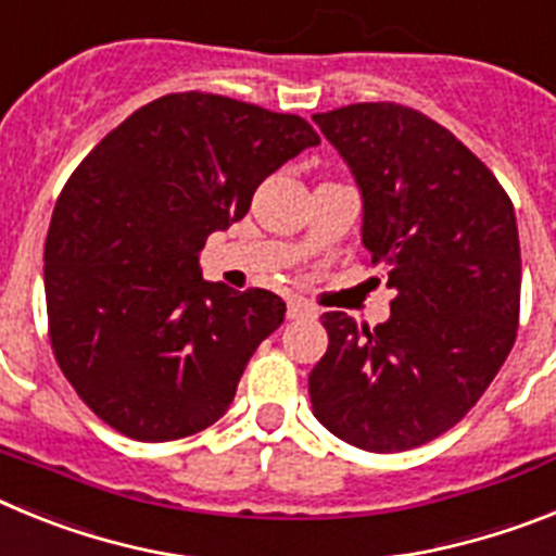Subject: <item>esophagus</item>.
I'll use <instances>...</instances> for the list:
<instances>
[{"label":"esophagus","instance_id":"obj_1","mask_svg":"<svg viewBox=\"0 0 556 556\" xmlns=\"http://www.w3.org/2000/svg\"><path fill=\"white\" fill-rule=\"evenodd\" d=\"M287 314H289V320H308V317H317V308L312 306V303H306V301H298V298H294V301H289V308H287Z\"/></svg>","mask_w":556,"mask_h":556}]
</instances>
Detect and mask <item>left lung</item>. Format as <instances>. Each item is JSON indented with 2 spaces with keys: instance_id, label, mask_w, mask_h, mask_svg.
I'll use <instances>...</instances> for the list:
<instances>
[{
  "instance_id": "left-lung-1",
  "label": "left lung",
  "mask_w": 556,
  "mask_h": 556,
  "mask_svg": "<svg viewBox=\"0 0 556 556\" xmlns=\"http://www.w3.org/2000/svg\"><path fill=\"white\" fill-rule=\"evenodd\" d=\"M365 198L362 242L395 289L370 328L326 312L314 417L372 454L409 451L476 406L518 337L520 242L493 172L454 132L395 102L312 116Z\"/></svg>"
}]
</instances>
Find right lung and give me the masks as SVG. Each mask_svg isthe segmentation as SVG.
I'll use <instances>...</instances> for the list:
<instances>
[{
  "label": "right lung",
  "mask_w": 556,
  "mask_h": 556,
  "mask_svg": "<svg viewBox=\"0 0 556 556\" xmlns=\"http://www.w3.org/2000/svg\"><path fill=\"white\" fill-rule=\"evenodd\" d=\"M314 144L303 116L184 91L130 113L72 172L43 244L49 342L111 429L169 443L228 412L287 303L203 281L198 253Z\"/></svg>",
  "instance_id": "add662e5"
}]
</instances>
